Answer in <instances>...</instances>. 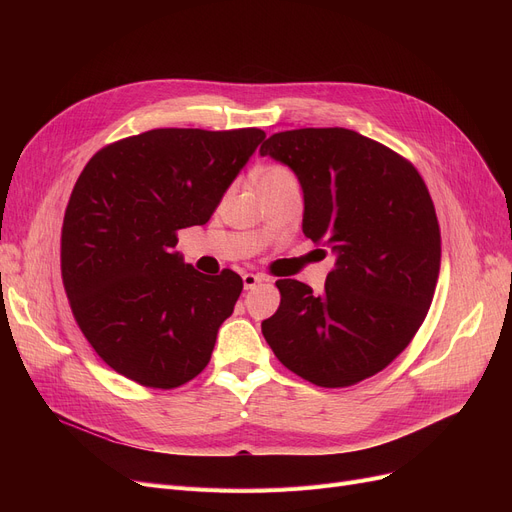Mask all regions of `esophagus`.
<instances>
[{
  "label": "esophagus",
  "mask_w": 512,
  "mask_h": 512,
  "mask_svg": "<svg viewBox=\"0 0 512 512\" xmlns=\"http://www.w3.org/2000/svg\"><path fill=\"white\" fill-rule=\"evenodd\" d=\"M265 278L263 276H257V274H245L242 276V286H245V290H253L259 282H263Z\"/></svg>",
  "instance_id": "obj_1"
}]
</instances>
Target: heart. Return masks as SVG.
Wrapping results in <instances>:
<instances>
[{
    "label": "heart",
    "instance_id": "obj_1",
    "mask_svg": "<svg viewBox=\"0 0 512 512\" xmlns=\"http://www.w3.org/2000/svg\"><path fill=\"white\" fill-rule=\"evenodd\" d=\"M294 176L290 174V170H286L284 166H265L259 172V184H267V182H282V180H292Z\"/></svg>",
    "mask_w": 512,
    "mask_h": 512
}]
</instances>
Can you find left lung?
Segmentation results:
<instances>
[{
	"instance_id": "obj_1",
	"label": "left lung",
	"mask_w": 512,
	"mask_h": 512,
	"mask_svg": "<svg viewBox=\"0 0 512 512\" xmlns=\"http://www.w3.org/2000/svg\"><path fill=\"white\" fill-rule=\"evenodd\" d=\"M259 153L299 178L303 232L334 255L321 294L276 282L282 301L263 338L311 384L371 378L409 346L434 299L442 249L427 186L407 159L348 128L278 132Z\"/></svg>"
}]
</instances>
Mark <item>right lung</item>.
I'll return each mask as SVG.
<instances>
[{"instance_id":"add662e5","label":"right lung","mask_w":512,"mask_h":512,"mask_svg":"<svg viewBox=\"0 0 512 512\" xmlns=\"http://www.w3.org/2000/svg\"><path fill=\"white\" fill-rule=\"evenodd\" d=\"M263 139L259 128H155L103 147L78 176L64 288L85 338L124 378L166 390L209 363L242 280L184 263L176 232L209 222Z\"/></svg>"}]
</instances>
